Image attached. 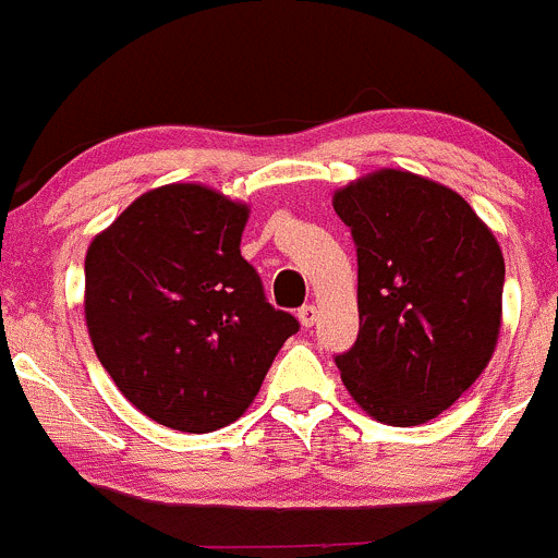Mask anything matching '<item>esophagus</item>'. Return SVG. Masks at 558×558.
<instances>
[{
  "label": "esophagus",
  "mask_w": 558,
  "mask_h": 558,
  "mask_svg": "<svg viewBox=\"0 0 558 558\" xmlns=\"http://www.w3.org/2000/svg\"><path fill=\"white\" fill-rule=\"evenodd\" d=\"M298 319H301L303 328H312V325L317 323V306H312V303L301 306L298 308Z\"/></svg>",
  "instance_id": "34e87169"
}]
</instances>
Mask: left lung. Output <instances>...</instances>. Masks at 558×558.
I'll list each match as a JSON object with an SVG mask.
<instances>
[{
    "mask_svg": "<svg viewBox=\"0 0 558 558\" xmlns=\"http://www.w3.org/2000/svg\"><path fill=\"white\" fill-rule=\"evenodd\" d=\"M357 246V317L336 355L355 404L388 426L442 415L488 366L501 328L505 257L459 192L383 168L333 192Z\"/></svg>",
    "mask_w": 558,
    "mask_h": 558,
    "instance_id": "left-lung-1",
    "label": "left lung"
}]
</instances>
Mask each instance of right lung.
<instances>
[{"instance_id": "add662e5", "label": "right lung", "mask_w": 558, "mask_h": 558, "mask_svg": "<svg viewBox=\"0 0 558 558\" xmlns=\"http://www.w3.org/2000/svg\"><path fill=\"white\" fill-rule=\"evenodd\" d=\"M250 206L206 184L143 192L86 252L84 312L99 363L159 426L239 421L298 330L241 257Z\"/></svg>"}]
</instances>
